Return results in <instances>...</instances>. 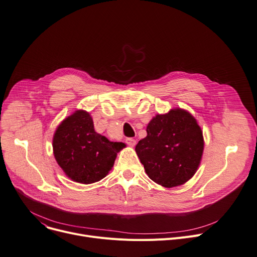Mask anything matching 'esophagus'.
I'll return each mask as SVG.
<instances>
[{"label": "esophagus", "instance_id": "obj_1", "mask_svg": "<svg viewBox=\"0 0 257 257\" xmlns=\"http://www.w3.org/2000/svg\"><path fill=\"white\" fill-rule=\"evenodd\" d=\"M126 144H127L129 147L133 148V147H135V145H136V141H135V139H133V138H127V139H126Z\"/></svg>", "mask_w": 257, "mask_h": 257}]
</instances>
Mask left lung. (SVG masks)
<instances>
[{
    "instance_id": "8db88e82",
    "label": "left lung",
    "mask_w": 257,
    "mask_h": 257,
    "mask_svg": "<svg viewBox=\"0 0 257 257\" xmlns=\"http://www.w3.org/2000/svg\"><path fill=\"white\" fill-rule=\"evenodd\" d=\"M148 135L135 152L148 176L164 188L189 181L203 156V131L195 116L183 108L156 114L147 127Z\"/></svg>"
}]
</instances>
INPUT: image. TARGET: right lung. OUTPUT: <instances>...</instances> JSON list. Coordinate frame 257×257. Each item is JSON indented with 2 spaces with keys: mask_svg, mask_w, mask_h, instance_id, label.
I'll return each mask as SVG.
<instances>
[{
  "mask_svg": "<svg viewBox=\"0 0 257 257\" xmlns=\"http://www.w3.org/2000/svg\"><path fill=\"white\" fill-rule=\"evenodd\" d=\"M53 154L57 164L72 180L90 184L104 178L118 153L126 148L94 130L92 116L77 109L65 118L53 135Z\"/></svg>",
  "mask_w": 257,
  "mask_h": 257,
  "instance_id": "1",
  "label": "right lung"
}]
</instances>
